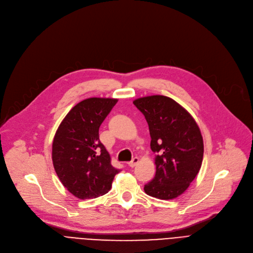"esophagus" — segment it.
Segmentation results:
<instances>
[{"mask_svg": "<svg viewBox=\"0 0 253 253\" xmlns=\"http://www.w3.org/2000/svg\"><path fill=\"white\" fill-rule=\"evenodd\" d=\"M138 160H139V159H138L137 157H134L133 159H132V160H131L130 162H128V166H129V167H131V168L135 167V166H136V164L138 163Z\"/></svg>", "mask_w": 253, "mask_h": 253, "instance_id": "obj_1", "label": "esophagus"}]
</instances>
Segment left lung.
<instances>
[{"instance_id":"1","label":"left lung","mask_w":253,"mask_h":253,"mask_svg":"<svg viewBox=\"0 0 253 253\" xmlns=\"http://www.w3.org/2000/svg\"><path fill=\"white\" fill-rule=\"evenodd\" d=\"M149 124L156 175L144 185L149 196L170 200L189 188L201 168L204 144L194 118L170 97L152 95L133 101Z\"/></svg>"}]
</instances>
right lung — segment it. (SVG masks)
<instances>
[{
	"instance_id": "right-lung-1",
	"label": "right lung",
	"mask_w": 253,
	"mask_h": 253,
	"mask_svg": "<svg viewBox=\"0 0 253 253\" xmlns=\"http://www.w3.org/2000/svg\"><path fill=\"white\" fill-rule=\"evenodd\" d=\"M91 97L76 104L60 123L52 143V161L64 188L75 197L97 198L108 193L119 169L99 140L98 130L117 103Z\"/></svg>"
}]
</instances>
